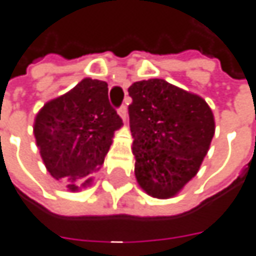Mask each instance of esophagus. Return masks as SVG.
Wrapping results in <instances>:
<instances>
[{
	"instance_id": "esophagus-1",
	"label": "esophagus",
	"mask_w": 256,
	"mask_h": 256,
	"mask_svg": "<svg viewBox=\"0 0 256 256\" xmlns=\"http://www.w3.org/2000/svg\"><path fill=\"white\" fill-rule=\"evenodd\" d=\"M118 114H120V116H121L124 121H126V118H128V109H126L125 105H121L118 108Z\"/></svg>"
}]
</instances>
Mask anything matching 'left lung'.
I'll return each mask as SVG.
<instances>
[{"label": "left lung", "mask_w": 256, "mask_h": 256, "mask_svg": "<svg viewBox=\"0 0 256 256\" xmlns=\"http://www.w3.org/2000/svg\"><path fill=\"white\" fill-rule=\"evenodd\" d=\"M128 92L138 184L152 198H172L196 176L208 154L213 114L200 96L162 79L135 82Z\"/></svg>", "instance_id": "8db88e82"}]
</instances>
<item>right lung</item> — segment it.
Here are the masks:
<instances>
[{
    "mask_svg": "<svg viewBox=\"0 0 256 256\" xmlns=\"http://www.w3.org/2000/svg\"><path fill=\"white\" fill-rule=\"evenodd\" d=\"M122 120L109 104L108 84L84 79L37 114L34 135L48 172L70 190L100 168Z\"/></svg>",
    "mask_w": 256,
    "mask_h": 256,
    "instance_id": "1",
    "label": "right lung"
}]
</instances>
